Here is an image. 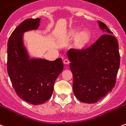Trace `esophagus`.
<instances>
[{
    "mask_svg": "<svg viewBox=\"0 0 126 126\" xmlns=\"http://www.w3.org/2000/svg\"><path fill=\"white\" fill-rule=\"evenodd\" d=\"M63 63L65 64V65H68L69 63V61L68 59H64L63 60Z\"/></svg>",
    "mask_w": 126,
    "mask_h": 126,
    "instance_id": "obj_1",
    "label": "esophagus"
}]
</instances>
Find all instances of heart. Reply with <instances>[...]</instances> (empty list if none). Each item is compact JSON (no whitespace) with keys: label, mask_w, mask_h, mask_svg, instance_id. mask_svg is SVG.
I'll list each match as a JSON object with an SVG mask.
<instances>
[{"label":"heart","mask_w":126,"mask_h":126,"mask_svg":"<svg viewBox=\"0 0 126 126\" xmlns=\"http://www.w3.org/2000/svg\"><path fill=\"white\" fill-rule=\"evenodd\" d=\"M81 28L75 27L70 29L67 33V38L69 40L74 39V46L78 50L84 49L92 40V33L88 30L84 29L80 32Z\"/></svg>","instance_id":"heart-1"}]
</instances>
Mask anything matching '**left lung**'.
<instances>
[{"label":"left lung","instance_id":"1","mask_svg":"<svg viewBox=\"0 0 126 126\" xmlns=\"http://www.w3.org/2000/svg\"><path fill=\"white\" fill-rule=\"evenodd\" d=\"M98 24L104 34L94 44L86 49L67 52L74 94L86 103H95L111 92L120 64L117 39L105 23L98 21Z\"/></svg>","mask_w":126,"mask_h":126}]
</instances>
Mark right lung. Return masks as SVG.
<instances>
[{"mask_svg": "<svg viewBox=\"0 0 126 126\" xmlns=\"http://www.w3.org/2000/svg\"><path fill=\"white\" fill-rule=\"evenodd\" d=\"M40 18L28 19L15 28L7 44V72L13 88L19 97L32 105H41L51 97L54 84L63 69L61 58L48 61L30 58L23 34L36 30Z\"/></svg>", "mask_w": 126, "mask_h": 126, "instance_id": "add662e5", "label": "right lung"}]
</instances>
